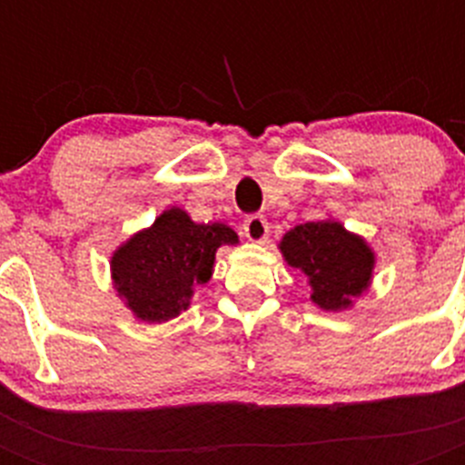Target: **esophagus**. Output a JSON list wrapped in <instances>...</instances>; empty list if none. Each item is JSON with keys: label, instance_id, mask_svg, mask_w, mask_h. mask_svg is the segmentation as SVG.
<instances>
[{"label": "esophagus", "instance_id": "esophagus-1", "mask_svg": "<svg viewBox=\"0 0 465 465\" xmlns=\"http://www.w3.org/2000/svg\"><path fill=\"white\" fill-rule=\"evenodd\" d=\"M243 233H246L248 241L261 243V241H265V236H268V219L262 217V214H251V217H246V222H243Z\"/></svg>", "mask_w": 465, "mask_h": 465}]
</instances>
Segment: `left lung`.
I'll list each match as a JSON object with an SVG mask.
<instances>
[{
	"mask_svg": "<svg viewBox=\"0 0 465 465\" xmlns=\"http://www.w3.org/2000/svg\"><path fill=\"white\" fill-rule=\"evenodd\" d=\"M280 253L309 280L311 302L323 311H345L361 297L374 277L376 255L360 233L338 219L306 222L284 233Z\"/></svg>",
	"mask_w": 465,
	"mask_h": 465,
	"instance_id": "obj_1",
	"label": "left lung"
}]
</instances>
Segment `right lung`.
Masks as SVG:
<instances>
[{
    "mask_svg": "<svg viewBox=\"0 0 465 465\" xmlns=\"http://www.w3.org/2000/svg\"><path fill=\"white\" fill-rule=\"evenodd\" d=\"M236 243L232 226L197 224L181 207H168L113 253V287L134 318L163 323L188 309L195 287L210 282L217 248Z\"/></svg>",
    "mask_w": 465,
    "mask_h": 465,
    "instance_id": "1",
    "label": "right lung"
}]
</instances>
